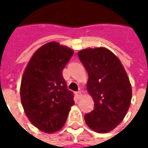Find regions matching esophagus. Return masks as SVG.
Returning <instances> with one entry per match:
<instances>
[{
	"label": "esophagus",
	"mask_w": 148,
	"mask_h": 148,
	"mask_svg": "<svg viewBox=\"0 0 148 148\" xmlns=\"http://www.w3.org/2000/svg\"><path fill=\"white\" fill-rule=\"evenodd\" d=\"M75 95H76V97H77L78 99H80V97L82 96V93H81L80 91H78V92H75Z\"/></svg>",
	"instance_id": "1"
}]
</instances>
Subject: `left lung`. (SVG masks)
I'll return each mask as SVG.
<instances>
[{
    "instance_id": "8db88e82",
    "label": "left lung",
    "mask_w": 148,
    "mask_h": 148,
    "mask_svg": "<svg viewBox=\"0 0 148 148\" xmlns=\"http://www.w3.org/2000/svg\"><path fill=\"white\" fill-rule=\"evenodd\" d=\"M78 56L88 74L87 91L94 109L85 115L90 129L107 133L115 129L126 116L132 99V88L120 60L105 48L86 49Z\"/></svg>"
}]
</instances>
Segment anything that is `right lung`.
I'll return each mask as SVG.
<instances>
[{
    "instance_id": "right-lung-1",
    "label": "right lung",
    "mask_w": 148,
    "mask_h": 148,
    "mask_svg": "<svg viewBox=\"0 0 148 148\" xmlns=\"http://www.w3.org/2000/svg\"><path fill=\"white\" fill-rule=\"evenodd\" d=\"M73 49L50 42L31 58L21 79L20 99L31 123L45 133L61 130L66 123L74 93L67 87L62 70Z\"/></svg>"
}]
</instances>
